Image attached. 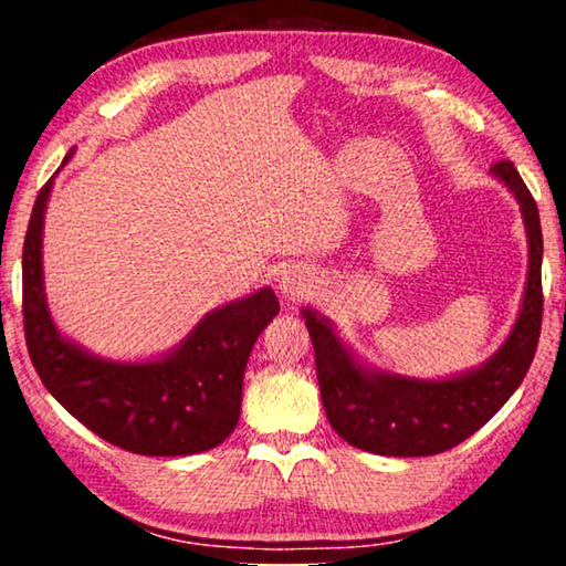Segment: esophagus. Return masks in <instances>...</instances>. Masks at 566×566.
Segmentation results:
<instances>
[{
  "label": "esophagus",
  "mask_w": 566,
  "mask_h": 566,
  "mask_svg": "<svg viewBox=\"0 0 566 566\" xmlns=\"http://www.w3.org/2000/svg\"><path fill=\"white\" fill-rule=\"evenodd\" d=\"M280 290H282L286 300L300 302V300H306V296L312 294V282L306 280L302 272H286L282 276V282H280Z\"/></svg>",
  "instance_id": "1"
}]
</instances>
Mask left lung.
Here are the masks:
<instances>
[{
    "label": "left lung",
    "mask_w": 566,
    "mask_h": 566,
    "mask_svg": "<svg viewBox=\"0 0 566 566\" xmlns=\"http://www.w3.org/2000/svg\"><path fill=\"white\" fill-rule=\"evenodd\" d=\"M492 171L522 205L530 239V274L520 319L510 339L484 367L444 381L369 371L352 357L327 322L304 310L324 411L334 432L352 447L385 457L447 452L482 429L530 371L544 312L539 209L510 159L496 161Z\"/></svg>",
    "instance_id": "8db88e82"
}]
</instances>
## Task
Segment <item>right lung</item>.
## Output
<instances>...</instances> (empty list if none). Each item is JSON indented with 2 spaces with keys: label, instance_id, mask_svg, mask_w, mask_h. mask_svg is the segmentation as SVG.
I'll return each instance as SVG.
<instances>
[{
  "label": "right lung",
  "instance_id": "right-lung-1",
  "mask_svg": "<svg viewBox=\"0 0 566 566\" xmlns=\"http://www.w3.org/2000/svg\"><path fill=\"white\" fill-rule=\"evenodd\" d=\"M50 189L52 179L36 195L22 249L24 339L42 385L104 442L134 454L185 457L222 444L239 421L249 352L280 312L274 292L209 312L165 359L122 364L90 357L56 332L46 310L42 224Z\"/></svg>",
  "mask_w": 566,
  "mask_h": 566
}]
</instances>
